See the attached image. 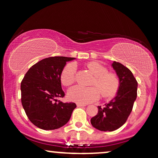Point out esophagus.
<instances>
[{"mask_svg":"<svg viewBox=\"0 0 158 158\" xmlns=\"http://www.w3.org/2000/svg\"><path fill=\"white\" fill-rule=\"evenodd\" d=\"M77 107H85V106H86V105H85V104H80V103H77Z\"/></svg>","mask_w":158,"mask_h":158,"instance_id":"obj_1","label":"esophagus"}]
</instances>
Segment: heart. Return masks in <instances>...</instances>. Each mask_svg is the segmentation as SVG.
Masks as SVG:
<instances>
[{"mask_svg":"<svg viewBox=\"0 0 158 158\" xmlns=\"http://www.w3.org/2000/svg\"><path fill=\"white\" fill-rule=\"evenodd\" d=\"M87 68L94 75L91 85L94 86L83 87L76 85L68 92L69 99L80 104L94 102L99 99L100 93L103 97H110L117 93L119 81L115 73L108 72L104 65L98 61H90ZM77 65L70 62L66 64L61 73V81L65 86L71 85L75 81Z\"/></svg>","mask_w":158,"mask_h":158,"instance_id":"heart-1","label":"heart"}]
</instances>
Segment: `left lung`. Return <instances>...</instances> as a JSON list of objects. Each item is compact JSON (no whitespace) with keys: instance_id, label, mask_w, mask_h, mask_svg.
<instances>
[{"instance_id":"8db88e82","label":"left lung","mask_w":158,"mask_h":158,"mask_svg":"<svg viewBox=\"0 0 158 158\" xmlns=\"http://www.w3.org/2000/svg\"><path fill=\"white\" fill-rule=\"evenodd\" d=\"M111 65L119 81L117 95L102 108L98 106L97 114L90 119L94 128L103 131L118 129L126 122L137 94V81L131 70L117 61Z\"/></svg>"}]
</instances>
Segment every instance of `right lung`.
Listing matches in <instances>:
<instances>
[{
	"instance_id": "obj_1",
	"label": "right lung",
	"mask_w": 158,
	"mask_h": 158,
	"mask_svg": "<svg viewBox=\"0 0 158 158\" xmlns=\"http://www.w3.org/2000/svg\"><path fill=\"white\" fill-rule=\"evenodd\" d=\"M75 58L49 57L29 69L21 83V103L32 124L44 130H54L64 126L77 105L64 103L57 98L64 97L61 73L67 61Z\"/></svg>"
}]
</instances>
